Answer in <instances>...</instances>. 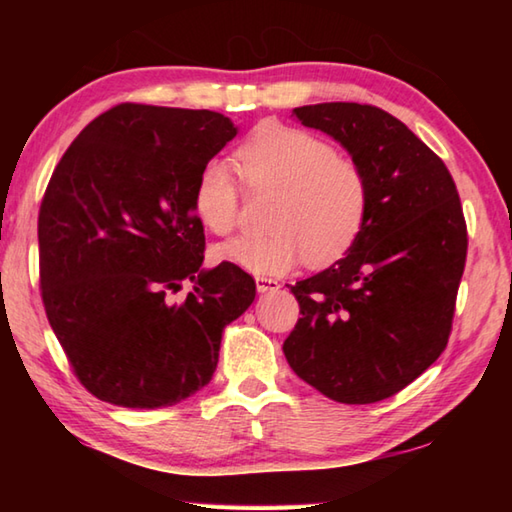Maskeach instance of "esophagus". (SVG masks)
<instances>
[{
	"label": "esophagus",
	"instance_id": "esophagus-1",
	"mask_svg": "<svg viewBox=\"0 0 512 512\" xmlns=\"http://www.w3.org/2000/svg\"><path fill=\"white\" fill-rule=\"evenodd\" d=\"M255 284H257V291L259 293H268V291H277L282 287L280 282L273 280V277H266V275H257L255 277Z\"/></svg>",
	"mask_w": 512,
	"mask_h": 512
}]
</instances>
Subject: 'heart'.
Here are the masks:
<instances>
[{
  "label": "heart",
  "mask_w": 512,
  "mask_h": 512,
  "mask_svg": "<svg viewBox=\"0 0 512 512\" xmlns=\"http://www.w3.org/2000/svg\"><path fill=\"white\" fill-rule=\"evenodd\" d=\"M248 192H275L264 235L214 248V259L255 275H282L302 257L325 266L361 237L370 214V180L359 162L343 158L332 142L280 121L259 124L235 151ZM241 187L230 164L210 160L198 171L192 210L214 235L239 223Z\"/></svg>",
  "instance_id": "b5f03b06"
}]
</instances>
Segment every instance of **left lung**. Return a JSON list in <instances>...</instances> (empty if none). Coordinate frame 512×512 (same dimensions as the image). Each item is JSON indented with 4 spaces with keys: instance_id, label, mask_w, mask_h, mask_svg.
Segmentation results:
<instances>
[{
    "instance_id": "1",
    "label": "left lung",
    "mask_w": 512,
    "mask_h": 512,
    "mask_svg": "<svg viewBox=\"0 0 512 512\" xmlns=\"http://www.w3.org/2000/svg\"><path fill=\"white\" fill-rule=\"evenodd\" d=\"M293 115L361 164L370 214L348 255L291 287L302 316L284 357L329 400L381 402L447 348L467 257L461 198L445 162L391 112L318 103Z\"/></svg>"
}]
</instances>
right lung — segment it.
<instances>
[{"mask_svg":"<svg viewBox=\"0 0 512 512\" xmlns=\"http://www.w3.org/2000/svg\"><path fill=\"white\" fill-rule=\"evenodd\" d=\"M237 128L212 110L119 103L69 144L38 214L40 296L88 393L164 409L212 379L223 329L255 300L244 268L198 271L201 171ZM189 279L180 303L170 296Z\"/></svg>","mask_w":512,"mask_h":512,"instance_id":"obj_1","label":"right lung"}]
</instances>
